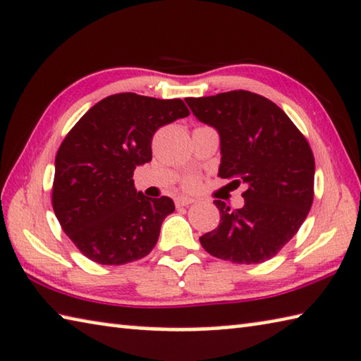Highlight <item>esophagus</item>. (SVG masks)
Listing matches in <instances>:
<instances>
[{"label": "esophagus", "instance_id": "obj_1", "mask_svg": "<svg viewBox=\"0 0 361 361\" xmlns=\"http://www.w3.org/2000/svg\"><path fill=\"white\" fill-rule=\"evenodd\" d=\"M175 202H176V205H178V207H183V205L192 204L194 199L192 197H188V196H178V197L175 199Z\"/></svg>", "mask_w": 361, "mask_h": 361}]
</instances>
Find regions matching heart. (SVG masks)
<instances>
[{"instance_id": "1", "label": "heart", "mask_w": 361, "mask_h": 361, "mask_svg": "<svg viewBox=\"0 0 361 361\" xmlns=\"http://www.w3.org/2000/svg\"><path fill=\"white\" fill-rule=\"evenodd\" d=\"M194 183H196V181H194V180H190V181H188V185H190V186H192V185H194Z\"/></svg>"}]
</instances>
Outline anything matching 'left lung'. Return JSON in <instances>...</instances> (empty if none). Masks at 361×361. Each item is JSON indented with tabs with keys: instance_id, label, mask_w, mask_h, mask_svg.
Instances as JSON below:
<instances>
[{
	"instance_id": "1",
	"label": "left lung",
	"mask_w": 361,
	"mask_h": 361,
	"mask_svg": "<svg viewBox=\"0 0 361 361\" xmlns=\"http://www.w3.org/2000/svg\"><path fill=\"white\" fill-rule=\"evenodd\" d=\"M185 101L199 122L219 131V176L245 185L241 209L214 201L220 225L199 241L210 255L233 263L252 265L271 259L310 212V146L284 111L260 94L238 90Z\"/></svg>"
}]
</instances>
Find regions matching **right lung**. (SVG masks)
Segmentation results:
<instances>
[{
	"mask_svg": "<svg viewBox=\"0 0 361 361\" xmlns=\"http://www.w3.org/2000/svg\"><path fill=\"white\" fill-rule=\"evenodd\" d=\"M188 116L181 99L120 93L101 99L68 131L54 162L53 209L90 260L123 265L157 244L175 204L136 191L133 171L151 162L156 130Z\"/></svg>",
	"mask_w": 361,
	"mask_h": 361,
	"instance_id": "1",
	"label": "right lung"
}]
</instances>
